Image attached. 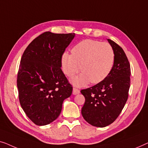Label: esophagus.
Segmentation results:
<instances>
[{
    "label": "esophagus",
    "mask_w": 148,
    "mask_h": 148,
    "mask_svg": "<svg viewBox=\"0 0 148 148\" xmlns=\"http://www.w3.org/2000/svg\"><path fill=\"white\" fill-rule=\"evenodd\" d=\"M72 93H73V95L79 94V93H80V90H79L78 88H76V87H74V88H73V91H72Z\"/></svg>",
    "instance_id": "34e87169"
}]
</instances>
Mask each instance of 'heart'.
<instances>
[{"instance_id": "b5f03b06", "label": "heart", "mask_w": 148, "mask_h": 148, "mask_svg": "<svg viewBox=\"0 0 148 148\" xmlns=\"http://www.w3.org/2000/svg\"><path fill=\"white\" fill-rule=\"evenodd\" d=\"M115 61V53L109 43L86 39L80 41L72 49L62 56L64 73L72 77L80 71V76L72 80L76 86H84L90 82L97 84L103 81L111 72Z\"/></svg>"}]
</instances>
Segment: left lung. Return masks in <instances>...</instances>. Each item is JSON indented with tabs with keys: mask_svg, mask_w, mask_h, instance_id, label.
Wrapping results in <instances>:
<instances>
[{
	"mask_svg": "<svg viewBox=\"0 0 148 148\" xmlns=\"http://www.w3.org/2000/svg\"><path fill=\"white\" fill-rule=\"evenodd\" d=\"M115 53L111 72L101 82L80 91L85 98L82 115L89 124L105 127L116 119L128 99L130 64L123 49L108 39Z\"/></svg>",
	"mask_w": 148,
	"mask_h": 148,
	"instance_id": "obj_1",
	"label": "left lung"
}]
</instances>
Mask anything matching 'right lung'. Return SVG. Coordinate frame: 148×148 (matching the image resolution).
I'll list each match as a JSON object with an SVG mask.
<instances>
[{
  "instance_id": "1",
  "label": "right lung",
  "mask_w": 148,
  "mask_h": 148,
  "mask_svg": "<svg viewBox=\"0 0 148 148\" xmlns=\"http://www.w3.org/2000/svg\"><path fill=\"white\" fill-rule=\"evenodd\" d=\"M75 33L44 32L23 54L17 74L18 99L27 116L37 125L58 117L72 86L61 69L62 56Z\"/></svg>"
}]
</instances>
